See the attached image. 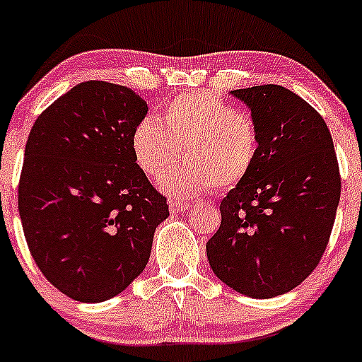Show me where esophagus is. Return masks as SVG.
Wrapping results in <instances>:
<instances>
[{"mask_svg":"<svg viewBox=\"0 0 362 362\" xmlns=\"http://www.w3.org/2000/svg\"><path fill=\"white\" fill-rule=\"evenodd\" d=\"M169 209L173 212H185L189 209V202H180V200H170Z\"/></svg>","mask_w":362,"mask_h":362,"instance_id":"obj_1","label":"esophagus"}]
</instances>
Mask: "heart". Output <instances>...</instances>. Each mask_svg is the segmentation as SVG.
Returning <instances> with one entry per match:
<instances>
[{
	"mask_svg": "<svg viewBox=\"0 0 362 362\" xmlns=\"http://www.w3.org/2000/svg\"><path fill=\"white\" fill-rule=\"evenodd\" d=\"M185 151L190 164L166 173ZM134 162L174 198H192L212 188L242 182L259 155L254 122L211 93H185L165 105L164 124L143 117L131 133Z\"/></svg>",
	"mask_w": 362,
	"mask_h": 362,
	"instance_id": "b5f03b06",
	"label": "heart"
}]
</instances>
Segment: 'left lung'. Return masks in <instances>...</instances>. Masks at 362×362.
<instances>
[{
  "label": "left lung",
  "mask_w": 362,
  "mask_h": 362,
  "mask_svg": "<svg viewBox=\"0 0 362 362\" xmlns=\"http://www.w3.org/2000/svg\"><path fill=\"white\" fill-rule=\"evenodd\" d=\"M231 95L250 108L259 155L221 202L207 259L229 288L271 298L320 264L340 202V173L328 126L300 96L278 84Z\"/></svg>",
  "instance_id": "left-lung-1"
}]
</instances>
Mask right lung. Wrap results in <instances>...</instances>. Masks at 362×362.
Returning a JSON list of instances; mask_svg holds the SVG:
<instances>
[{"instance_id":"right-lung-1","label":"right lung","mask_w":362,"mask_h":362,"mask_svg":"<svg viewBox=\"0 0 362 362\" xmlns=\"http://www.w3.org/2000/svg\"><path fill=\"white\" fill-rule=\"evenodd\" d=\"M148 105L129 88L86 81L36 119L25 145L18 212L34 262L77 302H105L143 273L169 217L134 162L131 133Z\"/></svg>"}]
</instances>
